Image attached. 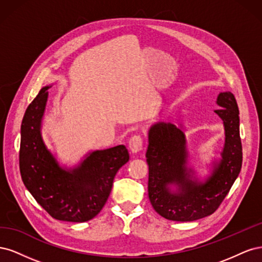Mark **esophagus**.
Returning a JSON list of instances; mask_svg holds the SVG:
<instances>
[{
	"label": "esophagus",
	"mask_w": 262,
	"mask_h": 262,
	"mask_svg": "<svg viewBox=\"0 0 262 262\" xmlns=\"http://www.w3.org/2000/svg\"><path fill=\"white\" fill-rule=\"evenodd\" d=\"M143 144H144L143 138L139 136V134L133 136L129 141V148L131 150V153H139L140 150H142V148H143Z\"/></svg>",
	"instance_id": "34e87169"
}]
</instances>
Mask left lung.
<instances>
[{
    "mask_svg": "<svg viewBox=\"0 0 262 262\" xmlns=\"http://www.w3.org/2000/svg\"><path fill=\"white\" fill-rule=\"evenodd\" d=\"M214 113L223 120L225 143L221 160L213 163L204 181L187 167L188 152L182 126L156 122L148 131L146 162L148 198L161 216L177 222L195 221L216 211L238 177L243 163L239 110L231 92L220 93ZM175 186L176 190H172Z\"/></svg>",
    "mask_w": 262,
    "mask_h": 262,
    "instance_id": "8db88e82",
    "label": "left lung"
}]
</instances>
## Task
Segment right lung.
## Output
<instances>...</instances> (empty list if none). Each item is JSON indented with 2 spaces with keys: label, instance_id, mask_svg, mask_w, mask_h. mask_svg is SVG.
<instances>
[{
  "label": "right lung",
  "instance_id": "obj_1",
  "mask_svg": "<svg viewBox=\"0 0 262 262\" xmlns=\"http://www.w3.org/2000/svg\"><path fill=\"white\" fill-rule=\"evenodd\" d=\"M48 89L42 87L23 118L20 176L31 195L53 219L82 223L104 208L117 171L129 161V152L124 145L94 150L76 167H61L41 137Z\"/></svg>",
  "mask_w": 262,
  "mask_h": 262
}]
</instances>
